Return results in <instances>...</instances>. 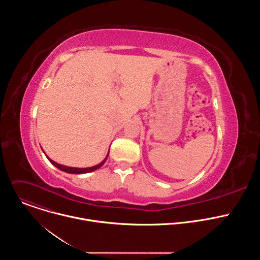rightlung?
I'll return each instance as SVG.
<instances>
[{
    "label": "right lung",
    "mask_w": 260,
    "mask_h": 260,
    "mask_svg": "<svg viewBox=\"0 0 260 260\" xmlns=\"http://www.w3.org/2000/svg\"><path fill=\"white\" fill-rule=\"evenodd\" d=\"M41 148H42V147H41ZM43 152H44V151H43ZM44 153H45V152H44ZM45 155H46V154H45ZM108 155H109V152H108V154L106 155V157L104 158V160H102L99 165L93 166V167H89V168H74V167H67V166L59 165V164L55 162L54 160H52L51 158H49L47 155H46V157L48 158V160H49L54 167H56L57 169H59V170L62 171V172H66V173H68V174H86V173H90V172H93V171L100 169V168L105 164V161L107 160Z\"/></svg>",
    "instance_id": "add662e5"
}]
</instances>
